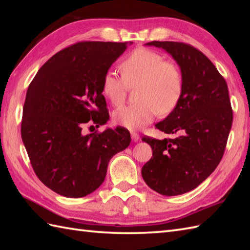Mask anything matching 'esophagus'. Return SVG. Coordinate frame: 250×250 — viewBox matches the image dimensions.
Wrapping results in <instances>:
<instances>
[{
  "mask_svg": "<svg viewBox=\"0 0 250 250\" xmlns=\"http://www.w3.org/2000/svg\"><path fill=\"white\" fill-rule=\"evenodd\" d=\"M131 139H132V142H137L140 140V135L137 134V133H135V132H132L131 133Z\"/></svg>",
  "mask_w": 250,
  "mask_h": 250,
  "instance_id": "esophagus-1",
  "label": "esophagus"
}]
</instances>
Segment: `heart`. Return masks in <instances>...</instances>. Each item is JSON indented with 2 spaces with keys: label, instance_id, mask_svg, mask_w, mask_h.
<instances>
[{
  "label": "heart",
  "instance_id": "b5f03b06",
  "mask_svg": "<svg viewBox=\"0 0 250 250\" xmlns=\"http://www.w3.org/2000/svg\"><path fill=\"white\" fill-rule=\"evenodd\" d=\"M122 78L107 72L102 82V91L113 105H120L126 87L139 84L135 105L121 106L113 113L116 125L128 130H139L149 125L159 113L167 115L177 107L184 83L179 68L150 49L137 48L120 64Z\"/></svg>",
  "mask_w": 250,
  "mask_h": 250
}]
</instances>
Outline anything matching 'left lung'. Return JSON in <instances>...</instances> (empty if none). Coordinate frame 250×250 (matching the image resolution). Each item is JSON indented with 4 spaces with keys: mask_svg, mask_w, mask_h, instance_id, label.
I'll use <instances>...</instances> for the list:
<instances>
[{
    "mask_svg": "<svg viewBox=\"0 0 250 250\" xmlns=\"http://www.w3.org/2000/svg\"><path fill=\"white\" fill-rule=\"evenodd\" d=\"M146 46L166 50L177 63L184 89L177 107L156 128L175 139L143 137L152 157L142 167L145 183L162 195L195 189L218 166L229 136L233 114L225 78L203 52L178 42L153 41Z\"/></svg>",
    "mask_w": 250,
    "mask_h": 250,
    "instance_id": "8db88e82",
    "label": "left lung"
}]
</instances>
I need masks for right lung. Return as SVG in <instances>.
<instances>
[{
	"instance_id": "1",
	"label": "right lung",
	"mask_w": 250,
	"mask_h": 250,
	"mask_svg": "<svg viewBox=\"0 0 250 250\" xmlns=\"http://www.w3.org/2000/svg\"><path fill=\"white\" fill-rule=\"evenodd\" d=\"M131 44L72 45L52 56L30 83L21 137L36 176L58 194L83 198L93 192L104 182L110 159L130 145L124 128L83 134V125L108 121L103 78Z\"/></svg>"
}]
</instances>
